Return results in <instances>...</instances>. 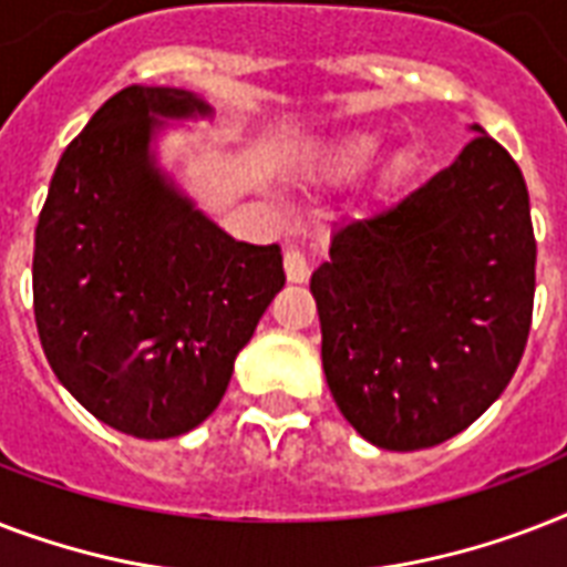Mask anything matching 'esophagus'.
Wrapping results in <instances>:
<instances>
[{"instance_id": "obj_1", "label": "esophagus", "mask_w": 567, "mask_h": 567, "mask_svg": "<svg viewBox=\"0 0 567 567\" xmlns=\"http://www.w3.org/2000/svg\"><path fill=\"white\" fill-rule=\"evenodd\" d=\"M285 276H288V282H309V276H311L309 258L302 256L297 247H291L288 252H285Z\"/></svg>"}]
</instances>
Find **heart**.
<instances>
[{"mask_svg":"<svg viewBox=\"0 0 567 567\" xmlns=\"http://www.w3.org/2000/svg\"><path fill=\"white\" fill-rule=\"evenodd\" d=\"M382 137L371 128H347L341 135L329 137L320 150V164L332 173H353L379 153Z\"/></svg>","mask_w":567,"mask_h":567,"instance_id":"b5f03b06","label":"heart"}]
</instances>
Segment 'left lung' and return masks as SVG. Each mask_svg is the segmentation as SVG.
<instances>
[{"label":"left lung","mask_w":567,"mask_h":567,"mask_svg":"<svg viewBox=\"0 0 567 567\" xmlns=\"http://www.w3.org/2000/svg\"><path fill=\"white\" fill-rule=\"evenodd\" d=\"M474 128L421 188L338 226L311 274L329 391L377 447H435L467 430L527 347L529 194L515 158Z\"/></svg>","instance_id":"8db88e82"}]
</instances>
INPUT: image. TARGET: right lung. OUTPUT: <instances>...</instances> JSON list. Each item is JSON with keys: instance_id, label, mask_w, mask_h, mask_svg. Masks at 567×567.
Here are the masks:
<instances>
[{"instance_id": "add662e5", "label": "right lung", "mask_w": 567, "mask_h": 567, "mask_svg": "<svg viewBox=\"0 0 567 567\" xmlns=\"http://www.w3.org/2000/svg\"><path fill=\"white\" fill-rule=\"evenodd\" d=\"M194 93L128 84L70 141L34 229V320L79 403L135 439H173L217 409L276 293L279 244L217 229L150 158L158 117Z\"/></svg>"}]
</instances>
